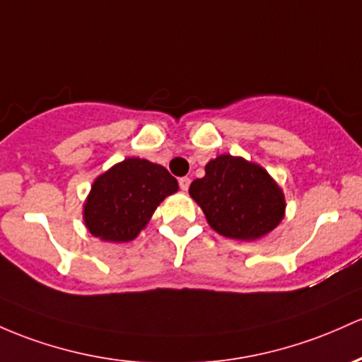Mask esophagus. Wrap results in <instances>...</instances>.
Instances as JSON below:
<instances>
[{
	"mask_svg": "<svg viewBox=\"0 0 362 362\" xmlns=\"http://www.w3.org/2000/svg\"><path fill=\"white\" fill-rule=\"evenodd\" d=\"M178 184H180V189L185 192V190H187L189 185H190V178L189 177H182L180 180H178Z\"/></svg>",
	"mask_w": 362,
	"mask_h": 362,
	"instance_id": "1",
	"label": "esophagus"
}]
</instances>
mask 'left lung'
<instances>
[{"mask_svg":"<svg viewBox=\"0 0 362 362\" xmlns=\"http://www.w3.org/2000/svg\"><path fill=\"white\" fill-rule=\"evenodd\" d=\"M204 177L190 184L189 194L220 235L254 242L284 220V190L261 165L220 154L204 166Z\"/></svg>","mask_w":362,"mask_h":362,"instance_id":"left-lung-1","label":"left lung"}]
</instances>
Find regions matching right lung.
Segmentation results:
<instances>
[{"mask_svg":"<svg viewBox=\"0 0 362 362\" xmlns=\"http://www.w3.org/2000/svg\"><path fill=\"white\" fill-rule=\"evenodd\" d=\"M177 190V178L165 166L144 158H125L90 185L82 206L86 228L99 240H134L158 206Z\"/></svg>","mask_w":362,"mask_h":362,"instance_id":"add662e5","label":"right lung"}]
</instances>
